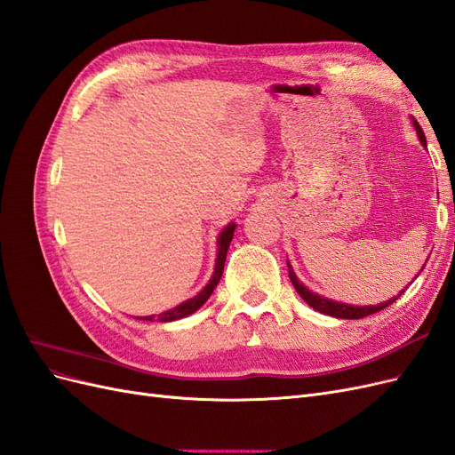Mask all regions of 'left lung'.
<instances>
[{
	"label": "left lung",
	"mask_w": 455,
	"mask_h": 455,
	"mask_svg": "<svg viewBox=\"0 0 455 455\" xmlns=\"http://www.w3.org/2000/svg\"><path fill=\"white\" fill-rule=\"evenodd\" d=\"M411 123H414V129H416V132H418V136H419V142H421V146L423 148H427V140H425V134H423V131H421V127H419V123L418 121H414L411 119ZM286 266H288V277H291V281H292V284H294V288H296V292L299 294V298L306 301V304L309 306V307H313L315 311H319V313H323V315H330V316H336V319H363V316H368V315H371V313H378V311H381V309H385L387 306H391L395 299H398V296H395L393 299H387V301H383V304H378V306H351V304H341V301H334V299H328V298H324V296H319V294H315V292H311L307 286H304L301 284L299 281H298V277H296V273H294V269H292V266H291V261H286ZM423 269V267H421ZM419 275V273H418Z\"/></svg>",
	"instance_id": "8db88e82"
}]
</instances>
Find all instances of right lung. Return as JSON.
<instances>
[{"instance_id": "obj_1", "label": "right lung", "mask_w": 455, "mask_h": 455, "mask_svg": "<svg viewBox=\"0 0 455 455\" xmlns=\"http://www.w3.org/2000/svg\"><path fill=\"white\" fill-rule=\"evenodd\" d=\"M233 231H235V224H233V222L228 224L222 231H220V235H218L216 266H214V273H212L211 281L206 283V286L203 288V291H201L197 296L189 298V299L182 301L180 306H176V307H172V309H169V311H164V313L157 315V321H159V323H171V321L184 319V316H188V315H191V313H196V311L204 304V301L211 298V294L214 292L216 284L220 283V277H222V273H224V264H226V256H228L229 243H231V239H233ZM140 321H156V315L140 316Z\"/></svg>"}]
</instances>
